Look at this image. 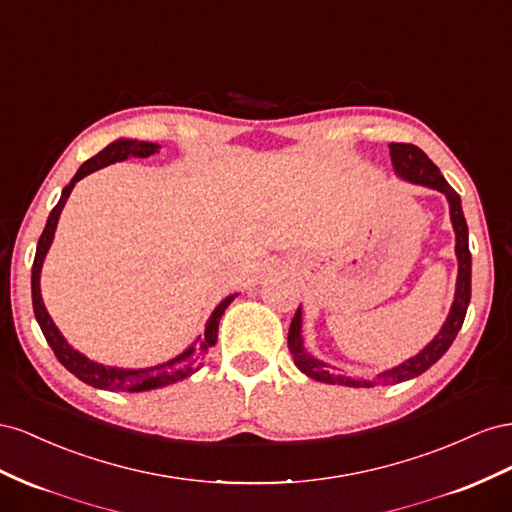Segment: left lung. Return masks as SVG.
<instances>
[{"instance_id": "1", "label": "left lung", "mask_w": 512, "mask_h": 512, "mask_svg": "<svg viewBox=\"0 0 512 512\" xmlns=\"http://www.w3.org/2000/svg\"><path fill=\"white\" fill-rule=\"evenodd\" d=\"M390 156H392L394 171H397L401 178L410 180L414 184L435 188V191H440L448 197L450 221H452V227H455V233H457L455 251H457V259H459L455 302H452V309L448 313V319H446V324L442 326L440 334H437V337L425 349H422L420 354H416L410 360H405L403 364H399V367L379 373L373 379H362V377H352V375L328 371L324 362H319L311 354H306V349L302 345V334H300L302 313L298 309L294 319H291L289 334H287V345H289L291 356H294L296 367L304 375H309L311 379H317V382L341 384V386H352V388H375V386H390V384L405 382V379L418 377L420 373H425L427 369H431L433 364L448 352V347L452 345V341L457 339V334L463 326L467 304H470V296H472V255H470V246H467V223H465V216H463V210H461V199H459L455 188H452L444 180V175L440 173V169H437L433 160L420 148H416V145H412V143H390Z\"/></svg>"}]
</instances>
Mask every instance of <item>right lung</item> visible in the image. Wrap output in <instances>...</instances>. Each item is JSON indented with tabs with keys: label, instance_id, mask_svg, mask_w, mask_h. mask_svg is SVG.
I'll return each instance as SVG.
<instances>
[{
	"label": "right lung",
	"instance_id": "add662e5",
	"mask_svg": "<svg viewBox=\"0 0 512 512\" xmlns=\"http://www.w3.org/2000/svg\"><path fill=\"white\" fill-rule=\"evenodd\" d=\"M154 152H158L156 143L135 141V139H120V141H113L111 145H107L105 150L98 152L90 160H85V163L79 167L75 178H72L70 184L62 191V197H60V201H57V206L51 210L47 227H45V231H42V236H40L38 246H36V257H34V266H32V302H34V315H36L38 326H40L42 334H45V339L51 345L57 360H60L72 375L79 377L81 382H85L87 386L100 388V390H111V392H118V390H122V392L154 390V388H163V386L180 382V379H186L188 375H193L195 371H199L203 356L208 354V349L218 339V321H221V317H223L227 306L231 304V300L238 296V294L227 296L221 304L216 306L214 313L208 319V324H206L203 339H199L197 345L188 347L186 352L180 354L178 358H173L165 364H158V367H152V369H137L135 371V369L105 367V364H98L90 358H85L83 354H79L77 349H72L60 334V330L55 328L53 319L49 317V313L45 309V304H42L40 268H42V261H45V255H47L49 246L53 242L57 221H60L64 203L70 197L72 188H75V184L81 178H85V175H90L96 169H102V167H107L111 163H118V160H126V158L152 156Z\"/></svg>",
	"mask_w": 512,
	"mask_h": 512
}]
</instances>
